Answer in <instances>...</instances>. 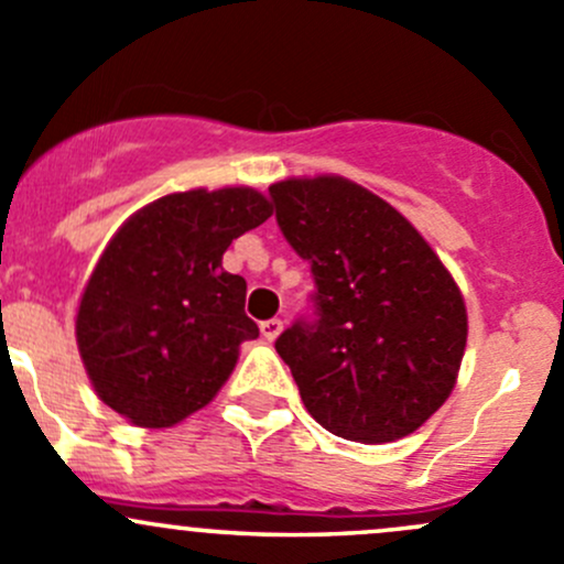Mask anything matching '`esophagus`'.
I'll return each mask as SVG.
<instances>
[{"label": "esophagus", "instance_id": "34e87169", "mask_svg": "<svg viewBox=\"0 0 564 564\" xmlns=\"http://www.w3.org/2000/svg\"><path fill=\"white\" fill-rule=\"evenodd\" d=\"M282 328H284V323L280 321V317H271V321L260 323V334H263L269 341H274L276 336L282 334Z\"/></svg>", "mask_w": 564, "mask_h": 564}]
</instances>
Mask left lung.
Here are the masks:
<instances>
[{
	"mask_svg": "<svg viewBox=\"0 0 564 564\" xmlns=\"http://www.w3.org/2000/svg\"><path fill=\"white\" fill-rule=\"evenodd\" d=\"M276 225L312 265V317L276 339L304 408L336 437L393 443L456 386L467 310L454 276L382 197L341 176L269 187Z\"/></svg>",
	"mask_w": 564,
	"mask_h": 564,
	"instance_id": "left-lung-1",
	"label": "left lung"
}]
</instances>
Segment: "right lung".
Masks as SVG:
<instances>
[{"mask_svg":"<svg viewBox=\"0 0 564 564\" xmlns=\"http://www.w3.org/2000/svg\"><path fill=\"white\" fill-rule=\"evenodd\" d=\"M271 217L258 189H189L132 214L97 260L75 339L97 397L143 429L206 408L258 339L247 282L223 269L230 241Z\"/></svg>","mask_w":564,"mask_h":564,"instance_id":"1","label":"right lung"}]
</instances>
